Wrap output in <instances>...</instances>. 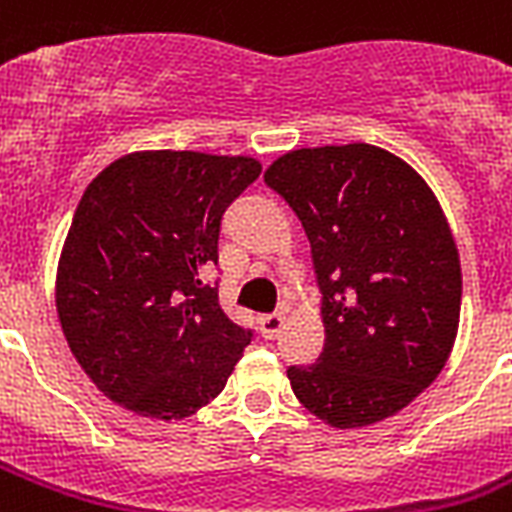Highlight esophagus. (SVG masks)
I'll return each mask as SVG.
<instances>
[{"mask_svg": "<svg viewBox=\"0 0 512 512\" xmlns=\"http://www.w3.org/2000/svg\"><path fill=\"white\" fill-rule=\"evenodd\" d=\"M281 329H284V316L281 313H271V316L260 319V335L265 340H276L281 335Z\"/></svg>", "mask_w": 512, "mask_h": 512, "instance_id": "1", "label": "esophagus"}]
</instances>
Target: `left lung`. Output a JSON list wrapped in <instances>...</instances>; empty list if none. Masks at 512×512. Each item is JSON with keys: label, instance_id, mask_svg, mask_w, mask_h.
<instances>
[{"label": "left lung", "instance_id": "obj_1", "mask_svg": "<svg viewBox=\"0 0 512 512\" xmlns=\"http://www.w3.org/2000/svg\"><path fill=\"white\" fill-rule=\"evenodd\" d=\"M311 241L324 350L289 366L300 404L332 428H366L409 406L449 361L462 271L436 193L369 143L297 148L265 170Z\"/></svg>", "mask_w": 512, "mask_h": 512}]
</instances>
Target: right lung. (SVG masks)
Returning a JSON list of instances; mask_svg holds the SVG:
<instances>
[{"label": "right lung", "instance_id": "1", "mask_svg": "<svg viewBox=\"0 0 512 512\" xmlns=\"http://www.w3.org/2000/svg\"><path fill=\"white\" fill-rule=\"evenodd\" d=\"M263 164L252 156L132 151L74 212L55 276L68 348L95 388L148 420H185L225 388L252 332L204 271L220 220Z\"/></svg>", "mask_w": 512, "mask_h": 512}]
</instances>
